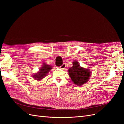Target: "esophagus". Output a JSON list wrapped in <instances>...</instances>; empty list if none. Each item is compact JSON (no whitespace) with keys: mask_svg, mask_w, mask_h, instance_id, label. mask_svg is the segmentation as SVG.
Masks as SVG:
<instances>
[{"mask_svg":"<svg viewBox=\"0 0 124 124\" xmlns=\"http://www.w3.org/2000/svg\"><path fill=\"white\" fill-rule=\"evenodd\" d=\"M65 67H66V64L65 63H63V64L61 67H60V68L62 69H65Z\"/></svg>","mask_w":124,"mask_h":124,"instance_id":"obj_1","label":"esophagus"}]
</instances>
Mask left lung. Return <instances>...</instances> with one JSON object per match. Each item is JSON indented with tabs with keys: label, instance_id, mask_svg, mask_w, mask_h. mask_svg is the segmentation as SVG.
Returning a JSON list of instances; mask_svg holds the SVG:
<instances>
[{
	"label": "left lung",
	"instance_id": "obj_1",
	"mask_svg": "<svg viewBox=\"0 0 124 124\" xmlns=\"http://www.w3.org/2000/svg\"><path fill=\"white\" fill-rule=\"evenodd\" d=\"M72 64V67L68 70V73L74 84L77 86H82L87 83L91 78V71L81 67L77 61H74Z\"/></svg>",
	"mask_w": 124,
	"mask_h": 124
}]
</instances>
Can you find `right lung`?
Masks as SVG:
<instances>
[{"label":"right lung","instance_id":"add662e5","mask_svg":"<svg viewBox=\"0 0 124 124\" xmlns=\"http://www.w3.org/2000/svg\"><path fill=\"white\" fill-rule=\"evenodd\" d=\"M52 69V67L51 65H48L46 62L42 63V67H41L39 71L37 73H36L33 76V78L35 80L40 81L46 77L47 74L49 72L50 70Z\"/></svg>","mask_w":124,"mask_h":124}]
</instances>
